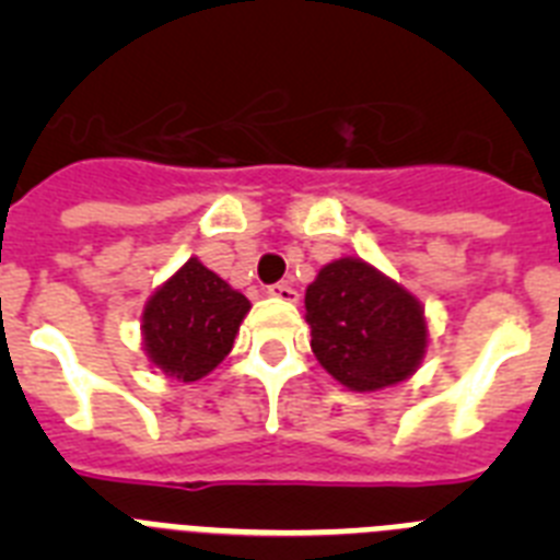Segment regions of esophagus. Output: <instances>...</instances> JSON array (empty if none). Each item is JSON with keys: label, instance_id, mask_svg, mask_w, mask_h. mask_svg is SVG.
Masks as SVG:
<instances>
[{"label": "esophagus", "instance_id": "obj_1", "mask_svg": "<svg viewBox=\"0 0 560 560\" xmlns=\"http://www.w3.org/2000/svg\"><path fill=\"white\" fill-rule=\"evenodd\" d=\"M269 296H275V300H283V303H296V300H300L296 289H291L289 283L269 285Z\"/></svg>", "mask_w": 560, "mask_h": 560}]
</instances>
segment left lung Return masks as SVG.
I'll return each instance as SVG.
<instances>
[{
  "label": "left lung",
  "mask_w": 560,
  "mask_h": 560,
  "mask_svg": "<svg viewBox=\"0 0 560 560\" xmlns=\"http://www.w3.org/2000/svg\"><path fill=\"white\" fill-rule=\"evenodd\" d=\"M305 323L316 361L353 393L407 381L429 348L423 305L361 257H339L305 289Z\"/></svg>",
  "instance_id": "obj_1"
}]
</instances>
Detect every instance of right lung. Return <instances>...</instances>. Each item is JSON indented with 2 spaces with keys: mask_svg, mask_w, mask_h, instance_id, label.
<instances>
[{
  "mask_svg": "<svg viewBox=\"0 0 560 560\" xmlns=\"http://www.w3.org/2000/svg\"><path fill=\"white\" fill-rule=\"evenodd\" d=\"M249 300L232 289L199 257L167 277L142 311V348L167 378L199 381L232 350Z\"/></svg>",
  "mask_w": 560,
  "mask_h": 560,
  "instance_id": "obj_1",
  "label": "right lung"
}]
</instances>
